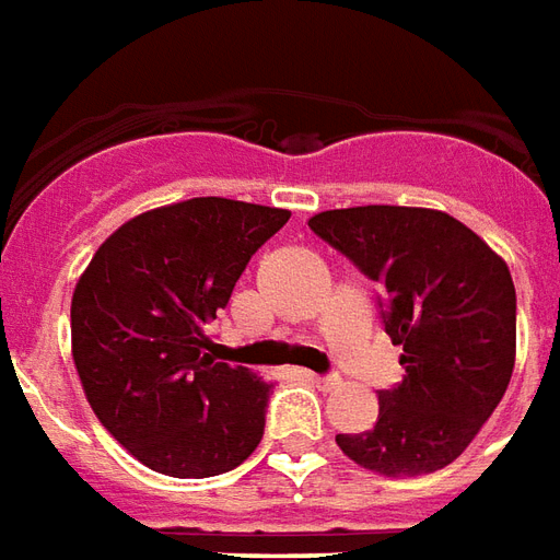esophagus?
Here are the masks:
<instances>
[{"instance_id":"1","label":"esophagus","mask_w":560,"mask_h":560,"mask_svg":"<svg viewBox=\"0 0 560 560\" xmlns=\"http://www.w3.org/2000/svg\"><path fill=\"white\" fill-rule=\"evenodd\" d=\"M304 378L307 382H313V385L319 387V390H330V387L340 385V378L337 375H316V373H304Z\"/></svg>"}]
</instances>
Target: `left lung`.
Masks as SVG:
<instances>
[{"instance_id":"obj_1","label":"left lung","mask_w":560,"mask_h":560,"mask_svg":"<svg viewBox=\"0 0 560 560\" xmlns=\"http://www.w3.org/2000/svg\"><path fill=\"white\" fill-rule=\"evenodd\" d=\"M310 230L385 289V330L402 346L397 387L378 394L373 430L340 451L385 477L432 475L471 444L516 364V289L487 241L439 208L322 211Z\"/></svg>"}]
</instances>
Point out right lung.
<instances>
[{
    "label": "right lung",
    "mask_w": 560,
    "mask_h": 560,
    "mask_svg": "<svg viewBox=\"0 0 560 560\" xmlns=\"http://www.w3.org/2000/svg\"><path fill=\"white\" fill-rule=\"evenodd\" d=\"M292 211L194 196L121 223L71 298V354L89 406L130 456L214 477L262 442L271 382L218 364L206 325Z\"/></svg>",
    "instance_id": "obj_1"
}]
</instances>
